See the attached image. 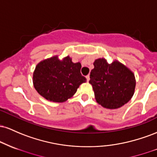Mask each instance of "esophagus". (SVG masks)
<instances>
[{"label": "esophagus", "instance_id": "1", "mask_svg": "<svg viewBox=\"0 0 157 157\" xmlns=\"http://www.w3.org/2000/svg\"><path fill=\"white\" fill-rule=\"evenodd\" d=\"M86 80H87L88 82H89V80H90V75H88L87 76H86Z\"/></svg>", "mask_w": 157, "mask_h": 157}]
</instances>
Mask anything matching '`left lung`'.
<instances>
[{"label":"left lung","instance_id":"obj_1","mask_svg":"<svg viewBox=\"0 0 157 157\" xmlns=\"http://www.w3.org/2000/svg\"><path fill=\"white\" fill-rule=\"evenodd\" d=\"M89 83L96 101L102 107L116 109L129 102L134 94L136 79L129 68L117 60L109 63L104 57L94 62Z\"/></svg>","mask_w":157,"mask_h":157}]
</instances>
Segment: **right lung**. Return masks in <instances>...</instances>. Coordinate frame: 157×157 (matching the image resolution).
Segmentation results:
<instances>
[{"instance_id": "obj_1", "label": "right lung", "mask_w": 157, "mask_h": 157, "mask_svg": "<svg viewBox=\"0 0 157 157\" xmlns=\"http://www.w3.org/2000/svg\"><path fill=\"white\" fill-rule=\"evenodd\" d=\"M80 63L72 62L69 56L60 60L58 55L41 60L33 72V85L43 97L63 102L72 97L79 86L86 82L80 73Z\"/></svg>"}]
</instances>
